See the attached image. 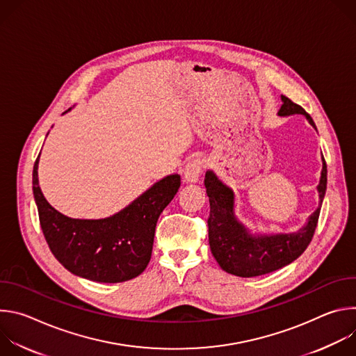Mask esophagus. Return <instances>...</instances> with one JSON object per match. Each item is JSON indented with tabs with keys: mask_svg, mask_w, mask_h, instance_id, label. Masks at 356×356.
Masks as SVG:
<instances>
[{
	"mask_svg": "<svg viewBox=\"0 0 356 356\" xmlns=\"http://www.w3.org/2000/svg\"><path fill=\"white\" fill-rule=\"evenodd\" d=\"M202 169H204V165H202V161L200 159H193L190 161L186 168H184V180L188 183L197 181L202 173Z\"/></svg>",
	"mask_w": 356,
	"mask_h": 356,
	"instance_id": "esophagus-1",
	"label": "esophagus"
}]
</instances>
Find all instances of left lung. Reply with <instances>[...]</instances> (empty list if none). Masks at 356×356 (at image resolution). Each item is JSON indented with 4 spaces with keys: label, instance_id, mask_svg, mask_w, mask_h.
I'll list each match as a JSON object with an SVG mask.
<instances>
[{
    "label": "left lung",
    "instance_id": "8db88e82",
    "mask_svg": "<svg viewBox=\"0 0 356 356\" xmlns=\"http://www.w3.org/2000/svg\"><path fill=\"white\" fill-rule=\"evenodd\" d=\"M283 106L279 115L304 114L316 128L310 114L301 106L282 95ZM204 184L210 197L209 241L214 258L228 273L241 277H253L277 270L293 261L310 245L321 210V202L327 190V163L323 156V172L318 184L320 207L310 217L309 224L296 234L275 236H250L234 217V193L224 186L213 172L206 173Z\"/></svg>",
    "mask_w": 356,
    "mask_h": 356
}]
</instances>
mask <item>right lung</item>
<instances>
[{
  "label": "right lung",
  "instance_id": "add662e5",
  "mask_svg": "<svg viewBox=\"0 0 356 356\" xmlns=\"http://www.w3.org/2000/svg\"><path fill=\"white\" fill-rule=\"evenodd\" d=\"M180 181L170 175L114 217L92 221L65 217L49 204L38 184V159L32 173L39 224L54 257L69 272L104 283L131 280L146 269L158 218Z\"/></svg>",
  "mask_w": 356,
  "mask_h": 356
}]
</instances>
